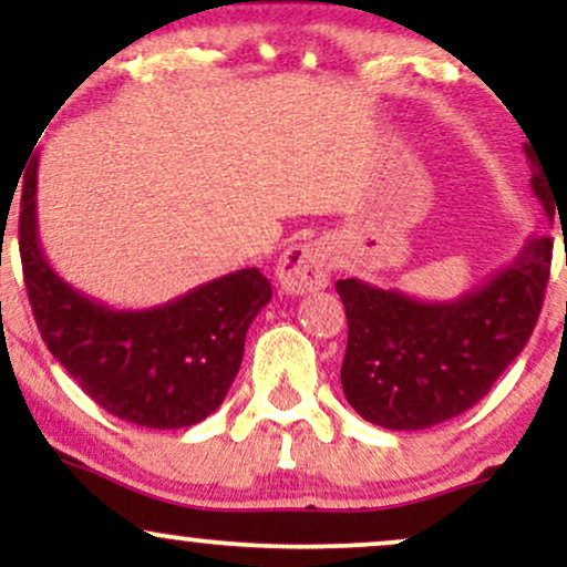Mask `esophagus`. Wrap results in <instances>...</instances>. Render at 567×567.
<instances>
[{"mask_svg": "<svg viewBox=\"0 0 567 567\" xmlns=\"http://www.w3.org/2000/svg\"><path fill=\"white\" fill-rule=\"evenodd\" d=\"M333 252L324 243H298L282 252L277 264L279 288L290 296H303L328 288Z\"/></svg>", "mask_w": 567, "mask_h": 567, "instance_id": "obj_1", "label": "esophagus"}]
</instances>
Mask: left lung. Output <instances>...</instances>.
<instances>
[{
	"label": "left lung",
	"mask_w": 567,
	"mask_h": 567,
	"mask_svg": "<svg viewBox=\"0 0 567 567\" xmlns=\"http://www.w3.org/2000/svg\"><path fill=\"white\" fill-rule=\"evenodd\" d=\"M530 188L551 216L549 186ZM551 237H530L509 264L453 301H421L362 279H338L349 341L347 402L370 424L415 432L477 405L525 349L549 282Z\"/></svg>",
	"instance_id": "8db88e82"
}]
</instances>
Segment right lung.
<instances>
[{
	"instance_id": "obj_1",
	"label": "right lung",
	"mask_w": 567,
	"mask_h": 567,
	"mask_svg": "<svg viewBox=\"0 0 567 567\" xmlns=\"http://www.w3.org/2000/svg\"><path fill=\"white\" fill-rule=\"evenodd\" d=\"M37 165L23 178L18 243L42 341L97 405L146 429L205 421L239 373L245 336L271 301L258 269H239L148 306L114 309L84 296L50 266L39 243Z\"/></svg>"
}]
</instances>
